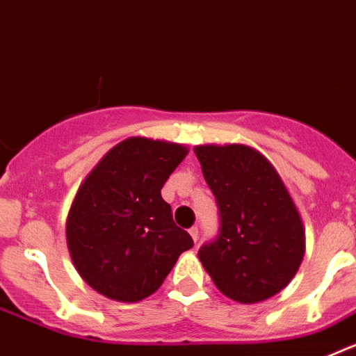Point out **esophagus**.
I'll use <instances>...</instances> for the list:
<instances>
[{
	"label": "esophagus",
	"mask_w": 356,
	"mask_h": 356,
	"mask_svg": "<svg viewBox=\"0 0 356 356\" xmlns=\"http://www.w3.org/2000/svg\"><path fill=\"white\" fill-rule=\"evenodd\" d=\"M188 234H191V237H193L194 242L200 241V229H197V226H193V228L188 229Z\"/></svg>",
	"instance_id": "34e87169"
}]
</instances>
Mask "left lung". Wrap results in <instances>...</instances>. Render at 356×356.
<instances>
[{
    "label": "left lung",
    "mask_w": 356,
    "mask_h": 356,
    "mask_svg": "<svg viewBox=\"0 0 356 356\" xmlns=\"http://www.w3.org/2000/svg\"><path fill=\"white\" fill-rule=\"evenodd\" d=\"M219 210V229L197 251L225 296L257 303L294 278L305 232L284 181L269 160L242 144L194 149Z\"/></svg>",
    "instance_id": "1"
}]
</instances>
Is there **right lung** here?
I'll list each match as a JSON object with an SVG mask.
<instances>
[{
  "mask_svg": "<svg viewBox=\"0 0 356 356\" xmlns=\"http://www.w3.org/2000/svg\"><path fill=\"white\" fill-rule=\"evenodd\" d=\"M185 155L180 144L131 137L87 176L65 232L72 264L94 291L127 303L144 300L194 246L160 194Z\"/></svg>",
  "mask_w": 356,
  "mask_h": 356,
  "instance_id": "1",
  "label": "right lung"
}]
</instances>
